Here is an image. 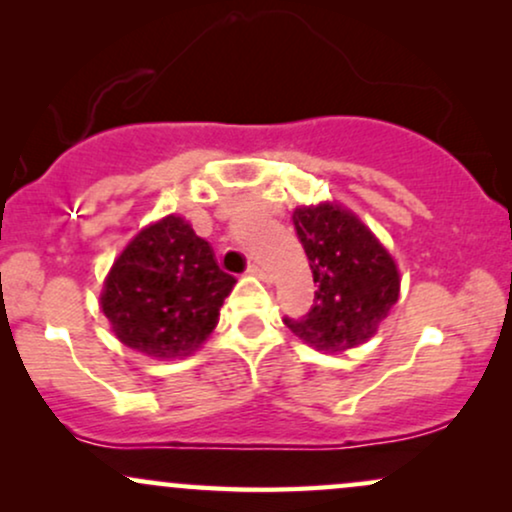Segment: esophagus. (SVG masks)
<instances>
[{"label": "esophagus", "mask_w": 512, "mask_h": 512, "mask_svg": "<svg viewBox=\"0 0 512 512\" xmlns=\"http://www.w3.org/2000/svg\"><path fill=\"white\" fill-rule=\"evenodd\" d=\"M248 274L257 276V279H267V272H264L262 264H257V262H250L248 264Z\"/></svg>", "instance_id": "34e87169"}]
</instances>
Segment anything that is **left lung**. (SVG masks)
I'll list each match as a JSON object with an SVG mask.
<instances>
[{
    "instance_id": "obj_1",
    "label": "left lung",
    "mask_w": 512,
    "mask_h": 512,
    "mask_svg": "<svg viewBox=\"0 0 512 512\" xmlns=\"http://www.w3.org/2000/svg\"><path fill=\"white\" fill-rule=\"evenodd\" d=\"M293 226L317 291L313 308L296 320L284 317L286 327L327 354L366 344L399 298L392 255L366 223L339 204L296 209Z\"/></svg>"
}]
</instances>
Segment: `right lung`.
I'll return each instance as SVG.
<instances>
[{"instance_id":"add662e5","label":"right lung","mask_w":512,"mask_h":512,"mask_svg":"<svg viewBox=\"0 0 512 512\" xmlns=\"http://www.w3.org/2000/svg\"><path fill=\"white\" fill-rule=\"evenodd\" d=\"M233 286L207 240L170 214L122 250L103 284L101 308L122 344L163 361L204 344Z\"/></svg>"}]
</instances>
